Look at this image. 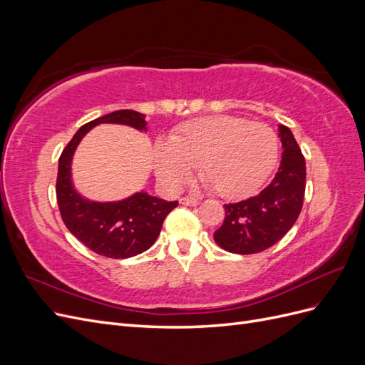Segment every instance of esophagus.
Returning <instances> with one entry per match:
<instances>
[{
    "mask_svg": "<svg viewBox=\"0 0 365 365\" xmlns=\"http://www.w3.org/2000/svg\"><path fill=\"white\" fill-rule=\"evenodd\" d=\"M180 202H181L182 205H189V207H196L197 204H200V201L193 200V197H181Z\"/></svg>",
    "mask_w": 365,
    "mask_h": 365,
    "instance_id": "esophagus-1",
    "label": "esophagus"
}]
</instances>
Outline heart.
I'll use <instances>...</instances> for the list:
<instances>
[{"label": "heart", "mask_w": 365, "mask_h": 365, "mask_svg": "<svg viewBox=\"0 0 365 365\" xmlns=\"http://www.w3.org/2000/svg\"><path fill=\"white\" fill-rule=\"evenodd\" d=\"M279 158L277 134L264 123L215 115L184 123L170 141L155 146V169L170 189H180L200 168L201 180L220 197L237 200L268 180Z\"/></svg>", "instance_id": "b5f03b06"}]
</instances>
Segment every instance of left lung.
I'll return each mask as SVG.
<instances>
[{
    "mask_svg": "<svg viewBox=\"0 0 365 365\" xmlns=\"http://www.w3.org/2000/svg\"><path fill=\"white\" fill-rule=\"evenodd\" d=\"M282 161L274 180L245 201L225 204V219L215 231L216 244L235 254H254L272 247L288 233L302 212L306 163L289 128L279 126Z\"/></svg>",
    "mask_w": 365,
    "mask_h": 365,
    "instance_id": "1",
    "label": "left lung"
}]
</instances>
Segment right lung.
Here are the masks:
<instances>
[{
    "mask_svg": "<svg viewBox=\"0 0 365 365\" xmlns=\"http://www.w3.org/2000/svg\"><path fill=\"white\" fill-rule=\"evenodd\" d=\"M101 123L128 125L146 130L145 114L120 109L83 125L65 146L59 158L56 197L63 224L91 251L109 259H128L149 250L160 235L165 216L178 205L145 192L117 202L88 201L71 182L73 153L88 130Z\"/></svg>",
    "mask_w": 365,
    "mask_h": 365,
    "instance_id": "right-lung-1",
    "label": "right lung"
}]
</instances>
